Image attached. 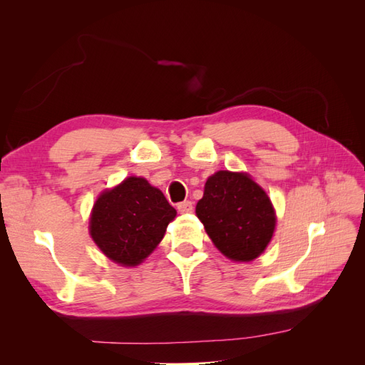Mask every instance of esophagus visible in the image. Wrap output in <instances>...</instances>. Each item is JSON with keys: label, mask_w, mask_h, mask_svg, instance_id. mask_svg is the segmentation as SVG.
Returning a JSON list of instances; mask_svg holds the SVG:
<instances>
[{"label": "esophagus", "mask_w": 365, "mask_h": 365, "mask_svg": "<svg viewBox=\"0 0 365 365\" xmlns=\"http://www.w3.org/2000/svg\"><path fill=\"white\" fill-rule=\"evenodd\" d=\"M176 208H178V212L181 215H187V213L193 212V204L190 201H184V202H180Z\"/></svg>", "instance_id": "34e87169"}]
</instances>
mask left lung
<instances>
[{"instance_id": "obj_1", "label": "left lung", "mask_w": 365, "mask_h": 365, "mask_svg": "<svg viewBox=\"0 0 365 365\" xmlns=\"http://www.w3.org/2000/svg\"><path fill=\"white\" fill-rule=\"evenodd\" d=\"M196 216L215 247L235 262L257 259L275 228V212L267 192L244 172L219 170L210 176Z\"/></svg>"}]
</instances>
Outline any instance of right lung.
<instances>
[{
	"label": "right lung",
	"mask_w": 365,
	"mask_h": 365,
	"mask_svg": "<svg viewBox=\"0 0 365 365\" xmlns=\"http://www.w3.org/2000/svg\"><path fill=\"white\" fill-rule=\"evenodd\" d=\"M175 216L161 190L145 178L129 176L97 197L90 235L109 260L137 267L157 248Z\"/></svg>",
	"instance_id": "obj_1"
}]
</instances>
